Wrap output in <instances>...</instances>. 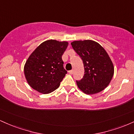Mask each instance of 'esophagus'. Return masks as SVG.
<instances>
[{
	"label": "esophagus",
	"mask_w": 134,
	"mask_h": 134,
	"mask_svg": "<svg viewBox=\"0 0 134 134\" xmlns=\"http://www.w3.org/2000/svg\"><path fill=\"white\" fill-rule=\"evenodd\" d=\"M73 73H74V70H69V74H73Z\"/></svg>",
	"instance_id": "1"
}]
</instances>
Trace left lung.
Segmentation results:
<instances>
[{
  "label": "left lung",
  "mask_w": 134,
  "mask_h": 134,
  "mask_svg": "<svg viewBox=\"0 0 134 134\" xmlns=\"http://www.w3.org/2000/svg\"><path fill=\"white\" fill-rule=\"evenodd\" d=\"M75 52L82 59L84 75L76 81L77 86L84 93L93 94L106 88L114 74V67L107 52L93 40L74 41L71 43Z\"/></svg>",
  "instance_id": "obj_1"
}]
</instances>
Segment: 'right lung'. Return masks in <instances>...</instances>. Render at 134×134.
<instances>
[{
  "mask_svg": "<svg viewBox=\"0 0 134 134\" xmlns=\"http://www.w3.org/2000/svg\"><path fill=\"white\" fill-rule=\"evenodd\" d=\"M68 46L67 41L50 40L43 42L27 60L24 71L29 85L43 94L59 87L67 70L62 56Z\"/></svg>",
  "mask_w": 134,
  "mask_h": 134,
  "instance_id": "add662e5",
  "label": "right lung"
}]
</instances>
